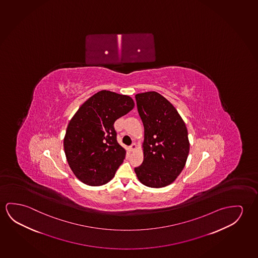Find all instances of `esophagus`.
<instances>
[{
  "mask_svg": "<svg viewBox=\"0 0 258 258\" xmlns=\"http://www.w3.org/2000/svg\"><path fill=\"white\" fill-rule=\"evenodd\" d=\"M131 152H134V151L137 150V144L133 143L132 145H131Z\"/></svg>",
  "mask_w": 258,
  "mask_h": 258,
  "instance_id": "obj_1",
  "label": "esophagus"
}]
</instances>
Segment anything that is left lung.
Masks as SVG:
<instances>
[{
  "label": "left lung",
  "mask_w": 258,
  "mask_h": 258,
  "mask_svg": "<svg viewBox=\"0 0 258 258\" xmlns=\"http://www.w3.org/2000/svg\"><path fill=\"white\" fill-rule=\"evenodd\" d=\"M145 128L144 161L135 172L149 187H163L182 171L189 153L187 130L180 115L168 100L155 91L136 95Z\"/></svg>",
  "instance_id": "obj_1"
}]
</instances>
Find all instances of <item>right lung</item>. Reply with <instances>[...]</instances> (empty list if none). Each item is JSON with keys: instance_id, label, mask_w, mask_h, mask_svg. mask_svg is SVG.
Wrapping results in <instances>:
<instances>
[{"instance_id": "right-lung-1", "label": "right lung", "mask_w": 258, "mask_h": 258, "mask_svg": "<svg viewBox=\"0 0 258 258\" xmlns=\"http://www.w3.org/2000/svg\"><path fill=\"white\" fill-rule=\"evenodd\" d=\"M134 106L131 96L102 90L88 98L72 117L64 137V152L80 181L102 186L114 177L126 150L117 142L113 124Z\"/></svg>"}]
</instances>
